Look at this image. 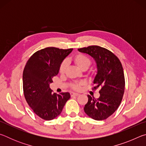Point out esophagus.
Masks as SVG:
<instances>
[{
  "label": "esophagus",
  "instance_id": "34e87169",
  "mask_svg": "<svg viewBox=\"0 0 146 146\" xmlns=\"http://www.w3.org/2000/svg\"><path fill=\"white\" fill-rule=\"evenodd\" d=\"M71 97H73V96H78L79 95V94L78 93H74V92H71Z\"/></svg>",
  "mask_w": 146,
  "mask_h": 146
}]
</instances>
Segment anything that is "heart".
<instances>
[{
	"mask_svg": "<svg viewBox=\"0 0 146 146\" xmlns=\"http://www.w3.org/2000/svg\"><path fill=\"white\" fill-rule=\"evenodd\" d=\"M73 61L75 65L81 70H87L91 65V60L90 58L88 57L87 56L84 55V54L78 53L73 58ZM66 68H67V62L66 61H63L61 63L60 68H59V72L61 74L64 73L66 71ZM82 84V83L80 84H75L72 85V88L75 90H79L80 88V86Z\"/></svg>",
	"mask_w": 146,
	"mask_h": 146,
	"instance_id": "heart-1",
	"label": "heart"
}]
</instances>
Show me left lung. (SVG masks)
<instances>
[{
  "label": "left lung",
  "instance_id": "left-lung-1",
  "mask_svg": "<svg viewBox=\"0 0 146 146\" xmlns=\"http://www.w3.org/2000/svg\"><path fill=\"white\" fill-rule=\"evenodd\" d=\"M78 50L88 54L95 61L97 74L93 82L94 88H100L98 98L88 95V102L84 110L94 120H105L117 110L122 99L125 89L122 66L114 54L102 47L91 46Z\"/></svg>",
  "mask_w": 146,
  "mask_h": 146
}]
</instances>
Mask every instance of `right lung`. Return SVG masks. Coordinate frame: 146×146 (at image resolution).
<instances>
[{"label":"right lung","mask_w":146,"mask_h":146,"mask_svg":"<svg viewBox=\"0 0 146 146\" xmlns=\"http://www.w3.org/2000/svg\"><path fill=\"white\" fill-rule=\"evenodd\" d=\"M72 51L46 48L35 53L27 62L23 76L24 97L34 113L42 119L51 120L58 117L71 97L68 92L53 93L49 84Z\"/></svg>","instance_id":"add662e5"}]
</instances>
